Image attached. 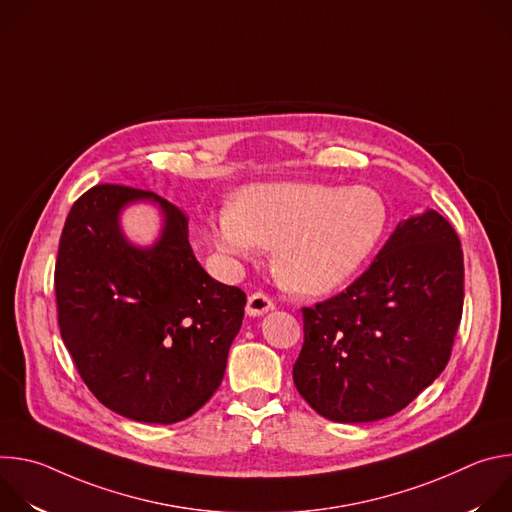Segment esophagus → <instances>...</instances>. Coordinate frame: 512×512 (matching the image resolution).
Listing matches in <instances>:
<instances>
[{
    "instance_id": "esophagus-1",
    "label": "esophagus",
    "mask_w": 512,
    "mask_h": 512,
    "mask_svg": "<svg viewBox=\"0 0 512 512\" xmlns=\"http://www.w3.org/2000/svg\"><path fill=\"white\" fill-rule=\"evenodd\" d=\"M269 310H273V300L271 298L261 294V291H255V294L249 296V302H247V314L249 316H253V318L263 316Z\"/></svg>"
}]
</instances>
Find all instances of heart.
I'll return each mask as SVG.
<instances>
[{
  "mask_svg": "<svg viewBox=\"0 0 512 512\" xmlns=\"http://www.w3.org/2000/svg\"><path fill=\"white\" fill-rule=\"evenodd\" d=\"M389 206L371 186L320 182L253 184L210 221V239L233 257L273 249L277 275L300 294L346 283L379 247Z\"/></svg>",
  "mask_w": 512,
  "mask_h": 512,
  "instance_id": "heart-1",
  "label": "heart"
}]
</instances>
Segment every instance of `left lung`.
Here are the masks:
<instances>
[{"label": "left lung", "instance_id": "8db88e82", "mask_svg": "<svg viewBox=\"0 0 512 512\" xmlns=\"http://www.w3.org/2000/svg\"><path fill=\"white\" fill-rule=\"evenodd\" d=\"M462 306L454 227L435 210L409 216L346 291L302 310L296 389L330 421L395 415L446 369Z\"/></svg>", "mask_w": 512, "mask_h": 512}]
</instances>
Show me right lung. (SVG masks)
Wrapping results in <instances>:
<instances>
[{"mask_svg": "<svg viewBox=\"0 0 512 512\" xmlns=\"http://www.w3.org/2000/svg\"><path fill=\"white\" fill-rule=\"evenodd\" d=\"M152 201L163 233L135 248L120 210ZM58 326L77 371L111 411L141 423H176L221 385L247 296L196 261L184 212L154 192L99 184L72 204L56 269Z\"/></svg>", "mask_w": 512, "mask_h": 512, "instance_id": "add662e5", "label": "right lung"}]
</instances>
